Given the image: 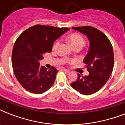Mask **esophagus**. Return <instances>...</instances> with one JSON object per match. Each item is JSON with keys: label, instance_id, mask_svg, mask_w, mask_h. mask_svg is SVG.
Here are the masks:
<instances>
[{"label": "esophagus", "instance_id": "1", "mask_svg": "<svg viewBox=\"0 0 125 125\" xmlns=\"http://www.w3.org/2000/svg\"><path fill=\"white\" fill-rule=\"evenodd\" d=\"M62 71H65V72H66V73L70 72V71L68 70V69H62Z\"/></svg>", "mask_w": 125, "mask_h": 125}]
</instances>
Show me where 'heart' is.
<instances>
[{"label":"heart","instance_id":"b5f03b06","mask_svg":"<svg viewBox=\"0 0 125 125\" xmlns=\"http://www.w3.org/2000/svg\"><path fill=\"white\" fill-rule=\"evenodd\" d=\"M69 42L71 43V45H72L73 47H83L84 45V40L80 34H77V33H73L71 35L69 36L68 38ZM59 45V42L57 41L56 43L53 45V50H56L58 48Z\"/></svg>","mask_w":125,"mask_h":125}]
</instances>
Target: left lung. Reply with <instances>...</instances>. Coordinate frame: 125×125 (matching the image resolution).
<instances>
[{
  "mask_svg": "<svg viewBox=\"0 0 125 125\" xmlns=\"http://www.w3.org/2000/svg\"><path fill=\"white\" fill-rule=\"evenodd\" d=\"M73 29L89 40V49L83 63L89 73L85 76L78 73L77 80L71 85L81 94L91 95L101 89L110 77L114 64L112 45L104 33L94 27L85 26Z\"/></svg>",
  "mask_w": 125,
  "mask_h": 125,
  "instance_id": "obj_1",
  "label": "left lung"
}]
</instances>
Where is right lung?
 Here are the masks:
<instances>
[{
    "mask_svg": "<svg viewBox=\"0 0 125 125\" xmlns=\"http://www.w3.org/2000/svg\"><path fill=\"white\" fill-rule=\"evenodd\" d=\"M69 30L37 24L17 39L13 48V69L17 80L26 90L42 94L52 86L58 71L54 67L47 70L40 65V61L44 54L51 52L54 42Z\"/></svg>",
    "mask_w": 125,
    "mask_h": 125,
    "instance_id": "right-lung-1",
    "label": "right lung"
}]
</instances>
